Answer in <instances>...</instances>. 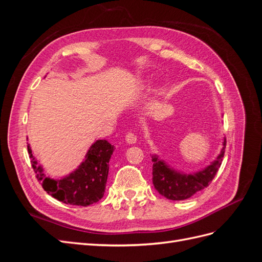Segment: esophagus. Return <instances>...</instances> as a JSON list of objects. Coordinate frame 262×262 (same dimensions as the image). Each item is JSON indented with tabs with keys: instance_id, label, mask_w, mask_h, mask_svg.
Instances as JSON below:
<instances>
[{
	"instance_id": "1",
	"label": "esophagus",
	"mask_w": 262,
	"mask_h": 262,
	"mask_svg": "<svg viewBox=\"0 0 262 262\" xmlns=\"http://www.w3.org/2000/svg\"><path fill=\"white\" fill-rule=\"evenodd\" d=\"M125 141L128 144H134L137 142V137L133 133H128L125 136Z\"/></svg>"
}]
</instances>
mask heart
I'll list each match as a JSON object with an SVG mask.
<instances>
[{"mask_svg": "<svg viewBox=\"0 0 262 262\" xmlns=\"http://www.w3.org/2000/svg\"><path fill=\"white\" fill-rule=\"evenodd\" d=\"M141 89H143V86H141Z\"/></svg>", "mask_w": 262, "mask_h": 262, "instance_id": "heart-1", "label": "heart"}]
</instances>
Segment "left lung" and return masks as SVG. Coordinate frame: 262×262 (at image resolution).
Masks as SVG:
<instances>
[{"mask_svg": "<svg viewBox=\"0 0 262 262\" xmlns=\"http://www.w3.org/2000/svg\"><path fill=\"white\" fill-rule=\"evenodd\" d=\"M226 140L224 138L223 146L220 154L207 167L195 172L186 173L170 167L157 154L152 156L153 162V185L158 193L169 200H186L198 191L208 187L215 177L221 167L225 153Z\"/></svg>", "mask_w": 262, "mask_h": 262, "instance_id": "8db88e82", "label": "left lung"}]
</instances>
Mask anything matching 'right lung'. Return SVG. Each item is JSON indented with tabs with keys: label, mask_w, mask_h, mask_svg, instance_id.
<instances>
[{
	"label": "right lung",
	"mask_w": 262,
	"mask_h": 262,
	"mask_svg": "<svg viewBox=\"0 0 262 262\" xmlns=\"http://www.w3.org/2000/svg\"><path fill=\"white\" fill-rule=\"evenodd\" d=\"M31 165L36 177L47 193L66 204L87 207L98 202L105 193L109 171V161L115 146L107 140H97L91 145L85 155V160L78 167L66 177L52 179L47 177L41 166L27 145Z\"/></svg>",
	"instance_id": "obj_1"
}]
</instances>
